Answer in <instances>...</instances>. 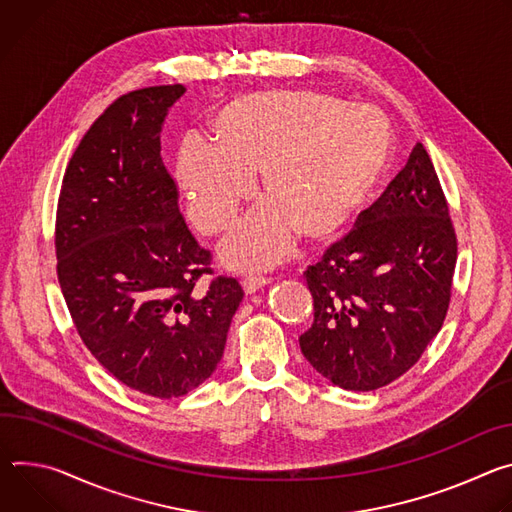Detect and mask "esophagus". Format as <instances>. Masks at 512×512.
Masks as SVG:
<instances>
[{
  "mask_svg": "<svg viewBox=\"0 0 512 512\" xmlns=\"http://www.w3.org/2000/svg\"><path fill=\"white\" fill-rule=\"evenodd\" d=\"M268 282H270V278H266V276H248L242 280V289L246 295H252V293L264 289Z\"/></svg>",
  "mask_w": 512,
  "mask_h": 512,
  "instance_id": "34e87169",
  "label": "esophagus"
}]
</instances>
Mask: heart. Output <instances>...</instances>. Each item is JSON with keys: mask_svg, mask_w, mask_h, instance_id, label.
I'll return each mask as SVG.
<instances>
[{"mask_svg": "<svg viewBox=\"0 0 512 512\" xmlns=\"http://www.w3.org/2000/svg\"><path fill=\"white\" fill-rule=\"evenodd\" d=\"M211 138L183 140L175 179L191 223L205 234L232 227L256 191L262 201L227 238L219 256L232 270H266L303 234L342 232L376 195L392 156L382 113L315 91H262L223 103Z\"/></svg>", "mask_w": 512, "mask_h": 512, "instance_id": "obj_1", "label": "heart"}]
</instances>
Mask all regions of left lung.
<instances>
[{"instance_id":"left-lung-1","label":"left lung","mask_w":512,"mask_h":512,"mask_svg":"<svg viewBox=\"0 0 512 512\" xmlns=\"http://www.w3.org/2000/svg\"><path fill=\"white\" fill-rule=\"evenodd\" d=\"M456 258L445 195L417 144L356 230L305 272L315 307L299 337L307 362L344 390L403 376L443 325Z\"/></svg>"}]
</instances>
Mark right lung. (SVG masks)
I'll return each instance as SVG.
<instances>
[{"label": "right lung", "instance_id": "add662e5", "mask_svg": "<svg viewBox=\"0 0 512 512\" xmlns=\"http://www.w3.org/2000/svg\"><path fill=\"white\" fill-rule=\"evenodd\" d=\"M183 85L113 101L77 146L56 209V272L83 344L126 386L175 399L217 368L244 297L211 274L179 211L160 132Z\"/></svg>", "mask_w": 512, "mask_h": 512}]
</instances>
